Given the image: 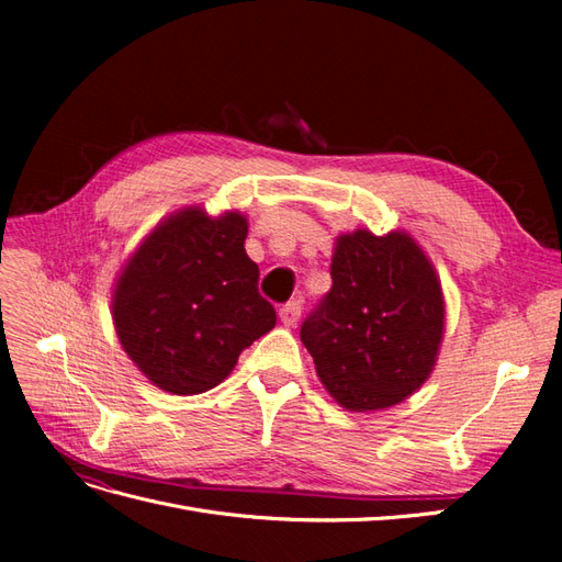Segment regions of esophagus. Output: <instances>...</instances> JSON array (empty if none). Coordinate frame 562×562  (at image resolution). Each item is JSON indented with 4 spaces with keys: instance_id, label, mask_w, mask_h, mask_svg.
<instances>
[{
    "instance_id": "esophagus-1",
    "label": "esophagus",
    "mask_w": 562,
    "mask_h": 562,
    "mask_svg": "<svg viewBox=\"0 0 562 562\" xmlns=\"http://www.w3.org/2000/svg\"><path fill=\"white\" fill-rule=\"evenodd\" d=\"M300 316H302V302L300 300L288 302V304H283V307L279 310V318H281L283 326H295V323L300 321Z\"/></svg>"
}]
</instances>
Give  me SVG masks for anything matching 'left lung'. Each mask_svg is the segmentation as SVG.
Masks as SVG:
<instances>
[{"label": "left lung", "instance_id": "left-lung-1", "mask_svg": "<svg viewBox=\"0 0 562 562\" xmlns=\"http://www.w3.org/2000/svg\"><path fill=\"white\" fill-rule=\"evenodd\" d=\"M333 288L304 318L302 345L347 411H382L427 382L446 302L424 250L403 232L356 229L337 239Z\"/></svg>", "mask_w": 562, "mask_h": 562}]
</instances>
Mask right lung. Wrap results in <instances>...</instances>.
Returning a JSON list of instances; mask_svg holds the SVG:
<instances>
[{
    "instance_id": "1",
    "label": "right lung",
    "mask_w": 562,
    "mask_h": 562,
    "mask_svg": "<svg viewBox=\"0 0 562 562\" xmlns=\"http://www.w3.org/2000/svg\"><path fill=\"white\" fill-rule=\"evenodd\" d=\"M241 213L211 217L187 209L131 255L112 300L124 351L147 380L176 396L223 382L239 353L277 326L246 255Z\"/></svg>"
}]
</instances>
